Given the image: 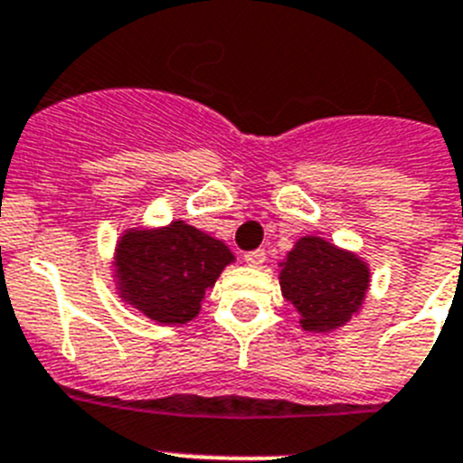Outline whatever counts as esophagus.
Masks as SVG:
<instances>
[{
    "label": "esophagus",
    "instance_id": "34e87169",
    "mask_svg": "<svg viewBox=\"0 0 463 463\" xmlns=\"http://www.w3.org/2000/svg\"><path fill=\"white\" fill-rule=\"evenodd\" d=\"M244 262H247L249 268H260L262 262H265V251H262V249H256V251H247V253H244Z\"/></svg>",
    "mask_w": 463,
    "mask_h": 463
}]
</instances>
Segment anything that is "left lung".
I'll use <instances>...</instances> for the list:
<instances>
[{
	"instance_id": "8db88e82",
	"label": "left lung",
	"mask_w": 463,
	"mask_h": 463,
	"mask_svg": "<svg viewBox=\"0 0 463 463\" xmlns=\"http://www.w3.org/2000/svg\"><path fill=\"white\" fill-rule=\"evenodd\" d=\"M283 298L299 311L309 332H330L345 325L364 302L369 268L355 253L336 249L323 237H302L281 262Z\"/></svg>"
}]
</instances>
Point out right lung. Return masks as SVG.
<instances>
[{
  "mask_svg": "<svg viewBox=\"0 0 463 463\" xmlns=\"http://www.w3.org/2000/svg\"><path fill=\"white\" fill-rule=\"evenodd\" d=\"M231 249L184 222L156 231H127L115 249L119 298L156 323L195 318L228 262Z\"/></svg>",
  "mask_w": 463,
  "mask_h": 463,
  "instance_id": "add662e5",
  "label": "right lung"
}]
</instances>
